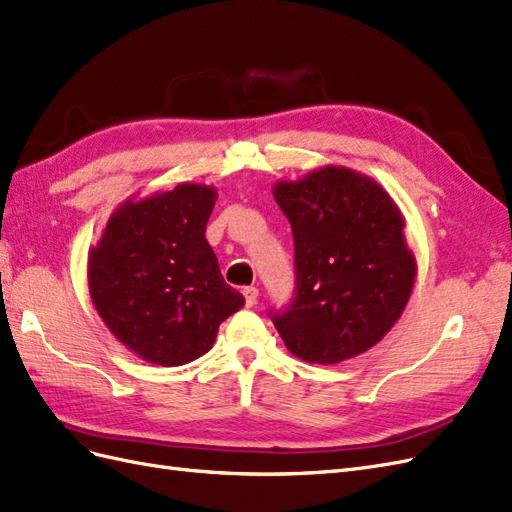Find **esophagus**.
<instances>
[{"mask_svg":"<svg viewBox=\"0 0 512 512\" xmlns=\"http://www.w3.org/2000/svg\"><path fill=\"white\" fill-rule=\"evenodd\" d=\"M243 297H245L247 307H254L258 303V288H254V286L243 288Z\"/></svg>","mask_w":512,"mask_h":512,"instance_id":"34e87169","label":"esophagus"}]
</instances>
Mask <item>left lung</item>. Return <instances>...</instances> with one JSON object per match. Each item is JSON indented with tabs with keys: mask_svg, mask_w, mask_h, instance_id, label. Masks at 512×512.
<instances>
[{
	"mask_svg": "<svg viewBox=\"0 0 512 512\" xmlns=\"http://www.w3.org/2000/svg\"><path fill=\"white\" fill-rule=\"evenodd\" d=\"M292 226L297 297L273 316L301 361L335 365L374 348L404 314L416 280L406 218L382 185L346 166L275 181Z\"/></svg>",
	"mask_w": 512,
	"mask_h": 512,
	"instance_id": "obj_1",
	"label": "left lung"
}]
</instances>
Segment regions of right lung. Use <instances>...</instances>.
<instances>
[{
	"mask_svg": "<svg viewBox=\"0 0 512 512\" xmlns=\"http://www.w3.org/2000/svg\"><path fill=\"white\" fill-rule=\"evenodd\" d=\"M218 190L179 183L132 194L111 213L87 258L89 297L106 329L143 361L173 367L211 350L245 305L224 282L205 228Z\"/></svg>",
	"mask_w": 512,
	"mask_h": 512,
	"instance_id": "right-lung-1",
	"label": "right lung"
}]
</instances>
